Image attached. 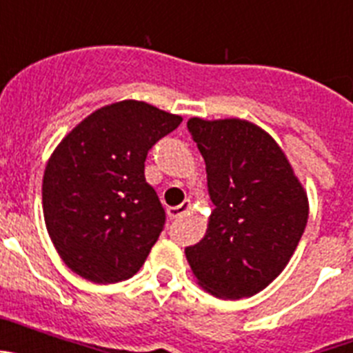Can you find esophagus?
<instances>
[{"instance_id":"esophagus-1","label":"esophagus","mask_w":353,"mask_h":353,"mask_svg":"<svg viewBox=\"0 0 353 353\" xmlns=\"http://www.w3.org/2000/svg\"><path fill=\"white\" fill-rule=\"evenodd\" d=\"M189 210H191V199H185V201H182L176 207H168V217L170 219H179V217L185 215Z\"/></svg>"}]
</instances>
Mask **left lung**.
Masks as SVG:
<instances>
[{
  "instance_id": "1",
  "label": "left lung",
  "mask_w": 353,
  "mask_h": 353,
  "mask_svg": "<svg viewBox=\"0 0 353 353\" xmlns=\"http://www.w3.org/2000/svg\"><path fill=\"white\" fill-rule=\"evenodd\" d=\"M214 210L185 256L196 281L219 299L251 297L283 272L310 215L304 187L269 132L240 118H191Z\"/></svg>"
}]
</instances>
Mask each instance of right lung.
Masks as SVG:
<instances>
[{
	"instance_id": "1",
	"label": "right lung",
	"mask_w": 353,
	"mask_h": 353,
	"mask_svg": "<svg viewBox=\"0 0 353 353\" xmlns=\"http://www.w3.org/2000/svg\"><path fill=\"white\" fill-rule=\"evenodd\" d=\"M182 123L141 101L93 111L56 146L43 171L42 207L72 272L108 285L141 269L166 214L145 179L148 150Z\"/></svg>"
}]
</instances>
